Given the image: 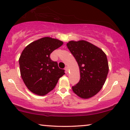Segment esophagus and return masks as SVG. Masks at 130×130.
<instances>
[{
  "label": "esophagus",
  "mask_w": 130,
  "mask_h": 130,
  "mask_svg": "<svg viewBox=\"0 0 130 130\" xmlns=\"http://www.w3.org/2000/svg\"><path fill=\"white\" fill-rule=\"evenodd\" d=\"M64 69H65L66 72H68V71H69V68H68V66L66 67V68H64Z\"/></svg>",
  "instance_id": "esophagus-1"
}]
</instances>
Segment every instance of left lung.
<instances>
[{
  "label": "left lung",
  "mask_w": 130,
  "mask_h": 130,
  "mask_svg": "<svg viewBox=\"0 0 130 130\" xmlns=\"http://www.w3.org/2000/svg\"><path fill=\"white\" fill-rule=\"evenodd\" d=\"M67 46L78 62L79 83L72 87L76 95L89 99L101 90L108 73L106 54L102 49L85 40L70 41Z\"/></svg>",
  "instance_id": "8db88e82"
}]
</instances>
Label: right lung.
<instances>
[{
    "label": "right lung",
    "mask_w": 130,
    "mask_h": 130,
    "mask_svg": "<svg viewBox=\"0 0 130 130\" xmlns=\"http://www.w3.org/2000/svg\"><path fill=\"white\" fill-rule=\"evenodd\" d=\"M63 42L55 38L43 37L28 44L19 58L20 74L27 88L34 94L44 96L52 90L64 70L51 60L53 51Z\"/></svg>",
    "instance_id": "right-lung-1"
}]
</instances>
